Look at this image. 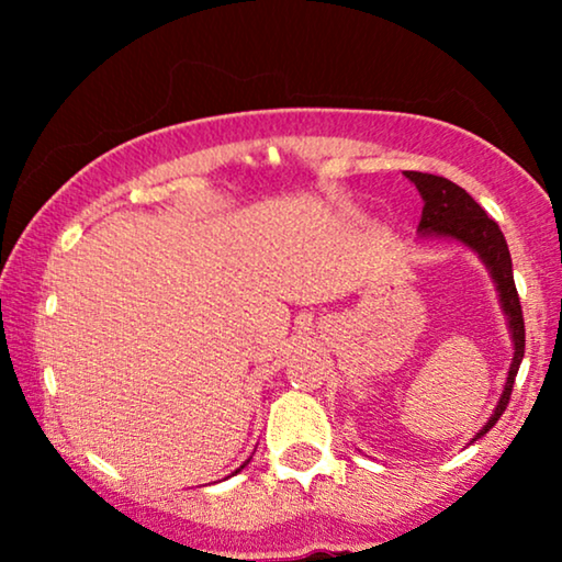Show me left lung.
Returning <instances> with one entry per match:
<instances>
[{
  "label": "left lung",
  "mask_w": 562,
  "mask_h": 562,
  "mask_svg": "<svg viewBox=\"0 0 562 562\" xmlns=\"http://www.w3.org/2000/svg\"><path fill=\"white\" fill-rule=\"evenodd\" d=\"M404 176L417 187L422 202H425L417 227L419 237H425V240L427 237H445V240L460 243L465 245L468 250H473L481 263L486 266L491 281H494L498 304H502L506 325H509L514 345L509 373H506L504 391L502 396H498L494 414H491L486 425H483L471 440L475 442L479 437L486 435L504 414L514 389V379H517V371L521 366V358H525V317H521L519 294L517 286H514L509 245H506L504 233L498 229L496 222L491 220L488 214L481 210V204L475 202L465 189H460L458 183L442 179V176L419 171H404Z\"/></svg>",
  "instance_id": "left-lung-1"
}]
</instances>
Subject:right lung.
Listing matches in <instances>:
<instances>
[{
	"instance_id": "add662e5",
	"label": "right lung",
	"mask_w": 562,
	"mask_h": 562,
	"mask_svg": "<svg viewBox=\"0 0 562 562\" xmlns=\"http://www.w3.org/2000/svg\"><path fill=\"white\" fill-rule=\"evenodd\" d=\"M248 463H250V458H248V460H245V463H243L240 468H237V471H235V473H240V471H243V468H245V465H248ZM227 479H229V475H227Z\"/></svg>"
}]
</instances>
